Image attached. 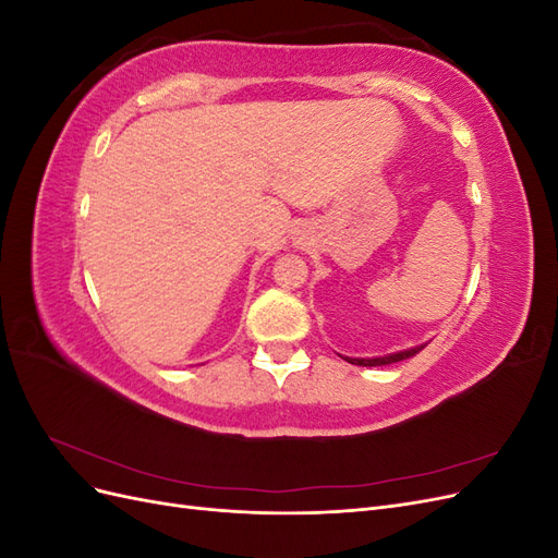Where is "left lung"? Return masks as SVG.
Instances as JSON below:
<instances>
[{
    "label": "left lung",
    "instance_id": "1",
    "mask_svg": "<svg viewBox=\"0 0 558 558\" xmlns=\"http://www.w3.org/2000/svg\"><path fill=\"white\" fill-rule=\"evenodd\" d=\"M426 344L421 347H412V349H402V351H396V353H386V356H375V359H349V356H342L344 361H349L351 365H365V367H375V365H391V363H398V361H404V359H412L414 353H418L421 349H424Z\"/></svg>",
    "mask_w": 558,
    "mask_h": 558
}]
</instances>
